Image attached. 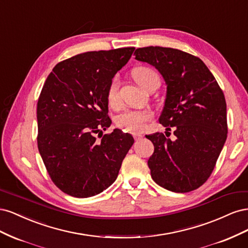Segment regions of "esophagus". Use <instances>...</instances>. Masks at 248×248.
I'll use <instances>...</instances> for the list:
<instances>
[{"label": "esophagus", "mask_w": 248, "mask_h": 248, "mask_svg": "<svg viewBox=\"0 0 248 248\" xmlns=\"http://www.w3.org/2000/svg\"><path fill=\"white\" fill-rule=\"evenodd\" d=\"M133 138H134V140H136L137 141H139L140 140L142 139V136H141V134H139V133H134L133 134Z\"/></svg>", "instance_id": "34e87169"}]
</instances>
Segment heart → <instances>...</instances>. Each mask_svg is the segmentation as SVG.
Masks as SVG:
<instances>
[{
  "label": "heart",
  "mask_w": 248,
  "mask_h": 248,
  "mask_svg": "<svg viewBox=\"0 0 248 248\" xmlns=\"http://www.w3.org/2000/svg\"><path fill=\"white\" fill-rule=\"evenodd\" d=\"M132 76L134 79L138 81V84L145 90H148L154 81L160 82L158 74L153 69L148 68V67H138V68L133 69ZM119 86L120 84L117 78L112 79L108 86L107 99L110 108H116L119 104ZM151 119V112L148 110L126 109L117 116L116 124L124 130L139 133L145 130L147 123Z\"/></svg>",
  "instance_id": "b5f03b06"
}]
</instances>
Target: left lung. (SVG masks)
<instances>
[{
	"label": "left lung",
	"mask_w": 248,
	"mask_h": 248,
	"mask_svg": "<svg viewBox=\"0 0 248 248\" xmlns=\"http://www.w3.org/2000/svg\"><path fill=\"white\" fill-rule=\"evenodd\" d=\"M138 61L154 66L168 85L159 122L174 127L175 140L156 132L148 160L151 177L163 188L189 192L211 176L228 136L222 90L202 60L176 48L148 46L134 51ZM169 133V132H168ZM168 137V136H167Z\"/></svg>",
	"instance_id": "left-lung-1"
}]
</instances>
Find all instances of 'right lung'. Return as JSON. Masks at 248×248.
I'll return each mask as SVG.
<instances>
[{
	"label": "right lung",
	"mask_w": 248,
	"mask_h": 248,
	"mask_svg": "<svg viewBox=\"0 0 248 248\" xmlns=\"http://www.w3.org/2000/svg\"><path fill=\"white\" fill-rule=\"evenodd\" d=\"M133 50L82 52L58 63L44 82L37 103V145L51 181L71 197L106 190L133 145L131 134L120 129L102 134L111 123L108 86Z\"/></svg>",
	"instance_id": "1"
}]
</instances>
